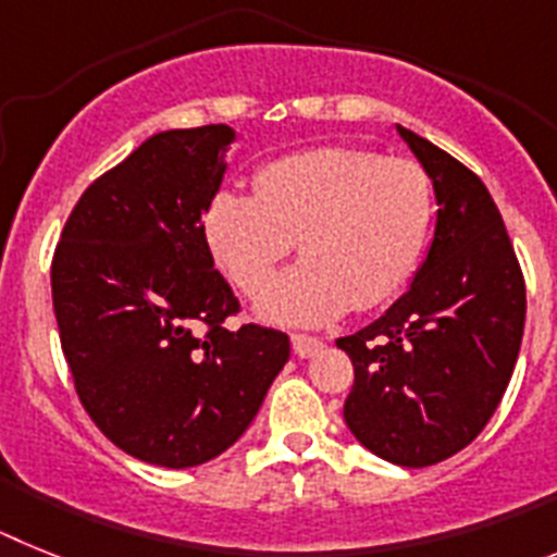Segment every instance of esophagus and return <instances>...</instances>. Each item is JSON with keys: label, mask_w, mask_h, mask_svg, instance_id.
<instances>
[{"label": "esophagus", "mask_w": 557, "mask_h": 557, "mask_svg": "<svg viewBox=\"0 0 557 557\" xmlns=\"http://www.w3.org/2000/svg\"><path fill=\"white\" fill-rule=\"evenodd\" d=\"M292 347L294 352H297L299 359H311V356H317L319 350H322V338L317 336H306V333H294L292 336Z\"/></svg>", "instance_id": "esophagus-1"}]
</instances>
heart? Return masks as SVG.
<instances>
[{"instance_id": "obj_1", "label": "heart", "mask_w": 557, "mask_h": 557, "mask_svg": "<svg viewBox=\"0 0 557 557\" xmlns=\"http://www.w3.org/2000/svg\"><path fill=\"white\" fill-rule=\"evenodd\" d=\"M432 221L434 185L423 164L322 145L265 164L255 196L215 193L205 232L244 294H258L299 240L306 260L260 297V313L285 325H322L352 306L389 302L412 280Z\"/></svg>"}]
</instances>
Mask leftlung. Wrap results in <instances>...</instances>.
Returning <instances> with one entry per match:
<instances>
[{
  "mask_svg": "<svg viewBox=\"0 0 557 557\" xmlns=\"http://www.w3.org/2000/svg\"><path fill=\"white\" fill-rule=\"evenodd\" d=\"M400 137L425 168L437 224L409 292L372 325L336 338L350 356L345 423L386 462L425 468L493 418L524 333V274L482 178L437 145Z\"/></svg>",
  "mask_w": 557,
  "mask_h": 557,
  "instance_id": "left-lung-1",
  "label": "left lung"
}]
</instances>
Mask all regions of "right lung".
Returning <instances> with one entry per match:
<instances>
[{
	"mask_svg": "<svg viewBox=\"0 0 557 557\" xmlns=\"http://www.w3.org/2000/svg\"><path fill=\"white\" fill-rule=\"evenodd\" d=\"M232 143L230 125L145 139L86 187L52 258L77 398L114 446L151 466L226 451L292 356L283 331L224 327L240 306L212 263L205 212Z\"/></svg>",
	"mask_w": 557,
	"mask_h": 557,
	"instance_id": "1",
	"label": "right lung"
}]
</instances>
